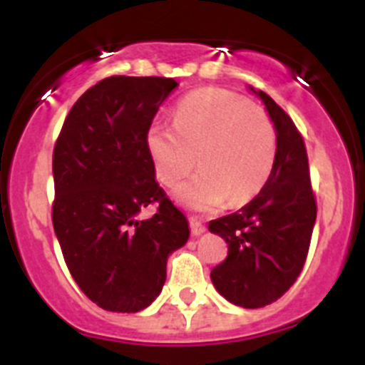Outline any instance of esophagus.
<instances>
[{"instance_id": "1", "label": "esophagus", "mask_w": 365, "mask_h": 365, "mask_svg": "<svg viewBox=\"0 0 365 365\" xmlns=\"http://www.w3.org/2000/svg\"><path fill=\"white\" fill-rule=\"evenodd\" d=\"M189 222H190V231H192L194 237H201V235L205 233V230H206L205 224H201L196 217H190Z\"/></svg>"}]
</instances>
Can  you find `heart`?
Here are the masks:
<instances>
[{"mask_svg":"<svg viewBox=\"0 0 365 365\" xmlns=\"http://www.w3.org/2000/svg\"><path fill=\"white\" fill-rule=\"evenodd\" d=\"M146 146L157 176L175 187L194 165L201 171L176 189V200L212 212L230 200L242 205L256 196L274 169V121L257 106L222 88H203L180 101L175 123H153Z\"/></svg>","mask_w":365,"mask_h":365,"instance_id":"b5f03b06","label":"heart"}]
</instances>
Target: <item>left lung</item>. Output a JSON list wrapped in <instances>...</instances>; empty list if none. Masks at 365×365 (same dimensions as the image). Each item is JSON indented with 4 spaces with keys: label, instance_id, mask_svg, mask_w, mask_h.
Masks as SVG:
<instances>
[{
    "label": "left lung",
    "instance_id": "left-lung-1",
    "mask_svg": "<svg viewBox=\"0 0 365 365\" xmlns=\"http://www.w3.org/2000/svg\"><path fill=\"white\" fill-rule=\"evenodd\" d=\"M249 88L274 121L277 152L259 194L238 212L210 220L208 230L227 244V257L210 277L227 302L257 309L281 298L300 275L316 222V200L295 123L274 98Z\"/></svg>",
    "mask_w": 365,
    "mask_h": 365
}]
</instances>
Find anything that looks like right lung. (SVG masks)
<instances>
[{
	"instance_id": "add662e5",
	"label": "right lung",
	"mask_w": 365,
	"mask_h": 365,
	"mask_svg": "<svg viewBox=\"0 0 365 365\" xmlns=\"http://www.w3.org/2000/svg\"><path fill=\"white\" fill-rule=\"evenodd\" d=\"M178 86L113 76L81 95L53 153V226L73 281L106 311L138 312L162 292L169 254L189 240L187 217L155 180L146 134ZM158 213L141 221L148 204Z\"/></svg>"
}]
</instances>
